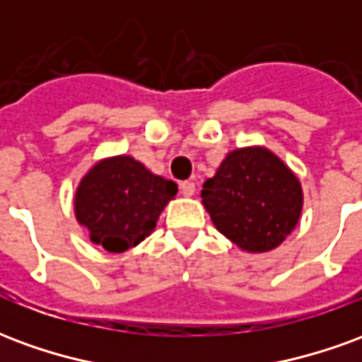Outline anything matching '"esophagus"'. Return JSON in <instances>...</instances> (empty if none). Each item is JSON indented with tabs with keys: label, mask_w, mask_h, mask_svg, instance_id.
Segmentation results:
<instances>
[{
	"label": "esophagus",
	"mask_w": 362,
	"mask_h": 362,
	"mask_svg": "<svg viewBox=\"0 0 362 362\" xmlns=\"http://www.w3.org/2000/svg\"><path fill=\"white\" fill-rule=\"evenodd\" d=\"M180 192H182V196H186V197H192L194 194H196V184L194 182H182L180 184Z\"/></svg>",
	"instance_id": "34e87169"
}]
</instances>
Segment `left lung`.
<instances>
[{
  "mask_svg": "<svg viewBox=\"0 0 362 362\" xmlns=\"http://www.w3.org/2000/svg\"><path fill=\"white\" fill-rule=\"evenodd\" d=\"M202 199L217 230L246 252L277 248L303 211L300 182L264 147L228 153Z\"/></svg>",
  "mask_w": 362,
  "mask_h": 362,
  "instance_id": "left-lung-1",
  "label": "left lung"
}]
</instances>
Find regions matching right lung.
I'll list each match as a JSON object with an SVG mask.
<instances>
[{
	"mask_svg": "<svg viewBox=\"0 0 362 362\" xmlns=\"http://www.w3.org/2000/svg\"><path fill=\"white\" fill-rule=\"evenodd\" d=\"M178 186L126 155L96 163L77 188L75 217L90 240L108 252H126L153 233Z\"/></svg>",
	"mask_w": 362,
	"mask_h": 362,
	"instance_id": "add662e5",
	"label": "right lung"
}]
</instances>
